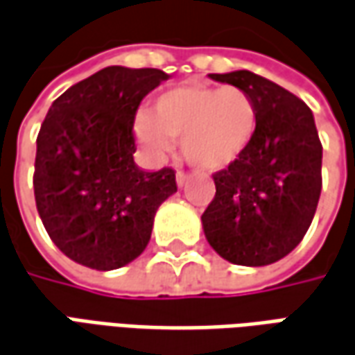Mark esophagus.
Wrapping results in <instances>:
<instances>
[{
  "mask_svg": "<svg viewBox=\"0 0 355 355\" xmlns=\"http://www.w3.org/2000/svg\"><path fill=\"white\" fill-rule=\"evenodd\" d=\"M175 182H178V187H183L185 183L189 182V173L178 172V175H175Z\"/></svg>",
  "mask_w": 355,
  "mask_h": 355,
  "instance_id": "esophagus-1",
  "label": "esophagus"
}]
</instances>
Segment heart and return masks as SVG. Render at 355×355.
<instances>
[{
  "mask_svg": "<svg viewBox=\"0 0 355 355\" xmlns=\"http://www.w3.org/2000/svg\"><path fill=\"white\" fill-rule=\"evenodd\" d=\"M257 127V107L234 85L183 83L154 100L148 116L135 119V137L154 156L182 139V154L197 170L220 172L248 150Z\"/></svg>",
  "mask_w": 355,
  "mask_h": 355,
  "instance_id": "heart-1",
  "label": "heart"
}]
</instances>
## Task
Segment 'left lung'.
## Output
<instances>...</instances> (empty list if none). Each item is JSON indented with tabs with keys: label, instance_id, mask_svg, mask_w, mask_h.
<instances>
[{
	"label": "left lung",
	"instance_id": "left-lung-1",
	"mask_svg": "<svg viewBox=\"0 0 355 355\" xmlns=\"http://www.w3.org/2000/svg\"><path fill=\"white\" fill-rule=\"evenodd\" d=\"M253 98L257 127L248 150L216 172L202 232L222 259L265 266L297 248L321 197L322 146L304 100L251 71L210 73Z\"/></svg>",
	"mask_w": 355,
	"mask_h": 355
}]
</instances>
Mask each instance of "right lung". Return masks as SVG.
<instances>
[{"label": "right lung", "instance_id": "1", "mask_svg": "<svg viewBox=\"0 0 355 355\" xmlns=\"http://www.w3.org/2000/svg\"><path fill=\"white\" fill-rule=\"evenodd\" d=\"M168 73L110 65L67 89L36 139L34 199L51 241L96 270L129 265L150 241L154 214L178 191L175 172L133 160L137 107Z\"/></svg>", "mask_w": 355, "mask_h": 355}]
</instances>
